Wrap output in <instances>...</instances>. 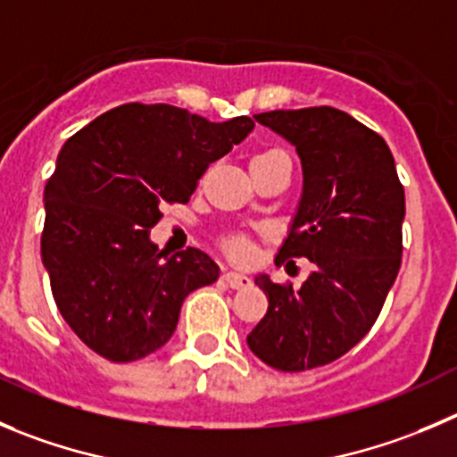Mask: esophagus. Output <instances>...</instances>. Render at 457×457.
Masks as SVG:
<instances>
[{
    "mask_svg": "<svg viewBox=\"0 0 457 457\" xmlns=\"http://www.w3.org/2000/svg\"><path fill=\"white\" fill-rule=\"evenodd\" d=\"M221 280H224L228 287H233V289H242V287L251 285L249 276H245V273H236V271H226L224 276H221Z\"/></svg>",
    "mask_w": 457,
    "mask_h": 457,
    "instance_id": "1",
    "label": "esophagus"
}]
</instances>
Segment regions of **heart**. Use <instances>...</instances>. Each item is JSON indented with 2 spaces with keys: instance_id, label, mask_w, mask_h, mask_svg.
<instances>
[{
  "instance_id": "obj_1",
  "label": "heart",
  "mask_w": 457,
  "mask_h": 457,
  "mask_svg": "<svg viewBox=\"0 0 457 457\" xmlns=\"http://www.w3.org/2000/svg\"><path fill=\"white\" fill-rule=\"evenodd\" d=\"M271 152H276V150H271ZM264 154H269V152H264ZM258 156H262V154H258ZM224 251L231 260L246 262V260L253 255V242H251L246 236H231L224 240Z\"/></svg>"
}]
</instances>
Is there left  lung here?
I'll return each instance as SVG.
<instances>
[{
    "mask_svg": "<svg viewBox=\"0 0 457 457\" xmlns=\"http://www.w3.org/2000/svg\"><path fill=\"white\" fill-rule=\"evenodd\" d=\"M255 120L296 145L303 197L276 264L307 258L298 289L255 278L264 319L251 352L282 372L337 361L375 325L402 264L403 186L384 138L334 107L276 110Z\"/></svg>",
    "mask_w": 457,
    "mask_h": 457,
    "instance_id": "left-lung-1",
    "label": "left lung"
}]
</instances>
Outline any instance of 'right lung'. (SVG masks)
I'll list each match as a JSON object with an SVG mask.
<instances>
[{
    "label": "right lung",
    "instance_id": "add662e5",
    "mask_svg": "<svg viewBox=\"0 0 457 457\" xmlns=\"http://www.w3.org/2000/svg\"><path fill=\"white\" fill-rule=\"evenodd\" d=\"M253 128L249 116L211 123L175 105L128 103L64 143L45 188L42 262L60 314L96 354L114 363L152 354L190 291L217 280L204 251L168 255L150 228Z\"/></svg>",
    "mask_w": 457,
    "mask_h": 457
}]
</instances>
